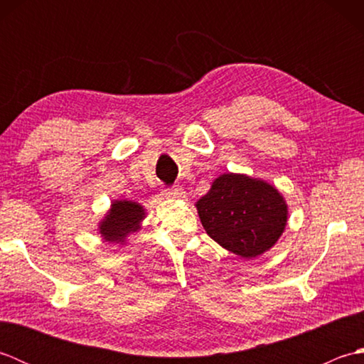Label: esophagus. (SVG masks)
<instances>
[{"label":"esophagus","instance_id":"34e87169","mask_svg":"<svg viewBox=\"0 0 364 364\" xmlns=\"http://www.w3.org/2000/svg\"><path fill=\"white\" fill-rule=\"evenodd\" d=\"M166 197L167 198H172V200H184L186 198V192H184L183 189H170L166 192Z\"/></svg>","mask_w":364,"mask_h":364}]
</instances>
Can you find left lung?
Here are the masks:
<instances>
[{"label": "left lung", "mask_w": 364, "mask_h": 364, "mask_svg": "<svg viewBox=\"0 0 364 364\" xmlns=\"http://www.w3.org/2000/svg\"><path fill=\"white\" fill-rule=\"evenodd\" d=\"M196 208L208 236L242 259L272 249L289 214L284 197L272 184L233 172L215 178Z\"/></svg>", "instance_id": "left-lung-1"}]
</instances>
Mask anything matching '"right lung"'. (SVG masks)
Here are the masks:
<instances>
[{"label":"right lung","instance_id":"add662e5","mask_svg":"<svg viewBox=\"0 0 364 364\" xmlns=\"http://www.w3.org/2000/svg\"><path fill=\"white\" fill-rule=\"evenodd\" d=\"M146 210L134 200H112L109 210L98 222V235L105 242L125 245L129 237L142 228Z\"/></svg>","mask_w":364,"mask_h":364}]
</instances>
